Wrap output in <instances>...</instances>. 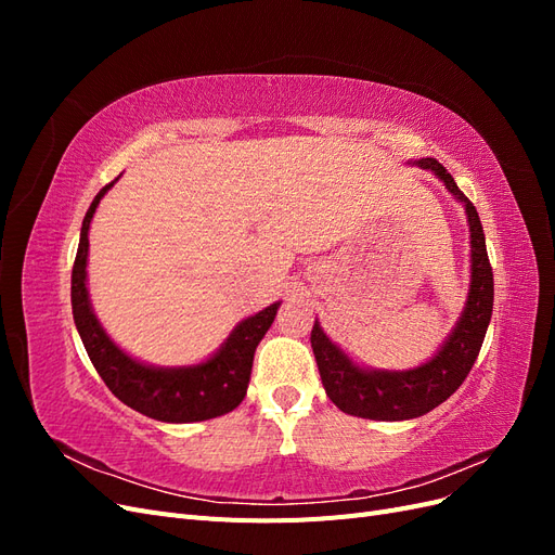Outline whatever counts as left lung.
I'll use <instances>...</instances> for the list:
<instances>
[{
  "mask_svg": "<svg viewBox=\"0 0 555 555\" xmlns=\"http://www.w3.org/2000/svg\"><path fill=\"white\" fill-rule=\"evenodd\" d=\"M414 164L438 176L467 212L469 243H473V282H469L467 304L456 328L435 359L414 367V371L402 373L363 371L326 338L324 331L319 328V322H314L310 333L326 396L338 405V410L361 418H375V422L414 418L444 402L473 371L493 314V268L489 255H486V238L477 208L459 190V184L453 182L451 173H447L438 159L426 157Z\"/></svg>",
  "mask_w": 555,
  "mask_h": 555,
  "instance_id": "obj_1",
  "label": "left lung"
}]
</instances>
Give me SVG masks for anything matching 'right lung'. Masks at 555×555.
Listing matches in <instances>:
<instances>
[{
  "instance_id": "obj_1",
  "label": "right lung",
  "mask_w": 555,
  "mask_h": 555,
  "mask_svg": "<svg viewBox=\"0 0 555 555\" xmlns=\"http://www.w3.org/2000/svg\"><path fill=\"white\" fill-rule=\"evenodd\" d=\"M113 182L102 188L86 212L72 271L74 322L92 365L117 400L157 422H206L236 410L247 391L257 345L271 328L280 304L247 317L233 328L224 347L212 359L194 367H153L127 357L96 322L86 287L90 222L99 201L113 188Z\"/></svg>"
}]
</instances>
